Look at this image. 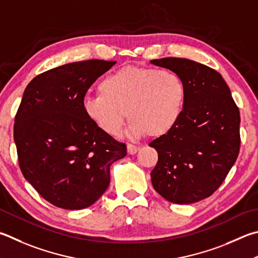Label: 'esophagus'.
Returning <instances> with one entry per match:
<instances>
[{
  "label": "esophagus",
  "mask_w": 258,
  "mask_h": 258,
  "mask_svg": "<svg viewBox=\"0 0 258 258\" xmlns=\"http://www.w3.org/2000/svg\"><path fill=\"white\" fill-rule=\"evenodd\" d=\"M140 150V148L138 147V145H134V144H131L128 143L127 144V152L128 154H135Z\"/></svg>",
  "instance_id": "1"
}]
</instances>
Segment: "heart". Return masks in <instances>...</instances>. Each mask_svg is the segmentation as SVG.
I'll list each match as a JSON object with an SVG mask.
<instances>
[{"mask_svg": "<svg viewBox=\"0 0 258 258\" xmlns=\"http://www.w3.org/2000/svg\"><path fill=\"white\" fill-rule=\"evenodd\" d=\"M98 92L84 97V114L111 137L120 132L125 115L131 133L162 137L178 123L186 98L184 82L176 73L138 67L108 74Z\"/></svg>", "mask_w": 258, "mask_h": 258, "instance_id": "1", "label": "heart"}]
</instances>
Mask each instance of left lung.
Masks as SVG:
<instances>
[{
	"instance_id": "left-lung-1",
	"label": "left lung",
	"mask_w": 258,
	"mask_h": 258,
	"mask_svg": "<svg viewBox=\"0 0 258 258\" xmlns=\"http://www.w3.org/2000/svg\"><path fill=\"white\" fill-rule=\"evenodd\" d=\"M150 63L176 73L186 90L175 127L149 144L158 152L152 186L171 203L199 202L219 188L237 160L239 109L221 74L207 65L177 57Z\"/></svg>"
}]
</instances>
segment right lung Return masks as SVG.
<instances>
[{
  "instance_id": "right-lung-1",
  "label": "right lung",
  "mask_w": 258,
  "mask_h": 258,
  "mask_svg": "<svg viewBox=\"0 0 258 258\" xmlns=\"http://www.w3.org/2000/svg\"><path fill=\"white\" fill-rule=\"evenodd\" d=\"M115 63L60 65L32 79L23 92L13 131L19 165L27 181L55 207H90L108 188L111 163L127 153L82 107L89 87Z\"/></svg>"
}]
</instances>
